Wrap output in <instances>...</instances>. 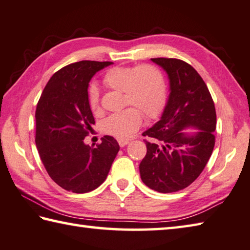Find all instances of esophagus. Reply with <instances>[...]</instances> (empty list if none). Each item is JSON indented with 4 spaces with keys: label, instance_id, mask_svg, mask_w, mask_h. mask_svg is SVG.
<instances>
[{
    "label": "esophagus",
    "instance_id": "esophagus-1",
    "mask_svg": "<svg viewBox=\"0 0 250 250\" xmlns=\"http://www.w3.org/2000/svg\"><path fill=\"white\" fill-rule=\"evenodd\" d=\"M118 143H119V145L121 147H124V146H125L126 144L129 143V140H118Z\"/></svg>",
    "mask_w": 250,
    "mask_h": 250
}]
</instances>
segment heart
Here are the masks:
<instances>
[{"mask_svg": "<svg viewBox=\"0 0 250 250\" xmlns=\"http://www.w3.org/2000/svg\"><path fill=\"white\" fill-rule=\"evenodd\" d=\"M104 83L110 88L122 90L125 105L137 107L147 119L156 117L165 103L164 75L151 64L138 67H112L104 76ZM88 101L92 110H97L99 98L95 85L89 87ZM137 109L130 107L106 118L103 122L104 131L117 139H128L142 124V115Z\"/></svg>", "mask_w": 250, "mask_h": 250, "instance_id": "b5f03b06", "label": "heart"}]
</instances>
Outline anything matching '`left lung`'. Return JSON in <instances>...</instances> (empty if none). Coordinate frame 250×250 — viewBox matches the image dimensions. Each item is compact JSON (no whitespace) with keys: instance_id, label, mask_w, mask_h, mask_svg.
I'll use <instances>...</instances> for the list:
<instances>
[{"instance_id":"8db88e82","label":"left lung","mask_w":250,"mask_h":250,"mask_svg":"<svg viewBox=\"0 0 250 250\" xmlns=\"http://www.w3.org/2000/svg\"><path fill=\"white\" fill-rule=\"evenodd\" d=\"M151 60L168 75L169 96L160 120L142 133L147 152L139 168L148 188L170 193L191 185L210 160L216 113L208 86L191 65L171 58ZM189 127L197 131L187 133Z\"/></svg>"}]
</instances>
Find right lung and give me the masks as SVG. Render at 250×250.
Returning <instances> with one entry per match:
<instances>
[{
  "mask_svg": "<svg viewBox=\"0 0 250 250\" xmlns=\"http://www.w3.org/2000/svg\"><path fill=\"white\" fill-rule=\"evenodd\" d=\"M112 62L80 61L56 72L36 109V145L49 176L61 188L85 193L106 180L119 144L105 135L96 147L84 143L95 125L88 84Z\"/></svg>",
  "mask_w": 250,
  "mask_h": 250,
  "instance_id": "right-lung-1",
  "label": "right lung"
}]
</instances>
